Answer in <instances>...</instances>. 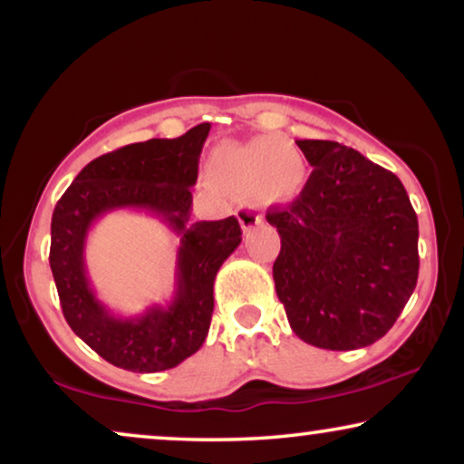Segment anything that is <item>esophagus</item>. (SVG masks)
Here are the masks:
<instances>
[{
    "label": "esophagus",
    "mask_w": 464,
    "mask_h": 464,
    "mask_svg": "<svg viewBox=\"0 0 464 464\" xmlns=\"http://www.w3.org/2000/svg\"><path fill=\"white\" fill-rule=\"evenodd\" d=\"M237 218L240 221V227H243L245 232L253 230V227H256L257 224H262V221H264V215L257 213L256 208H251V207H240L238 213H237Z\"/></svg>",
    "instance_id": "obj_1"
}]
</instances>
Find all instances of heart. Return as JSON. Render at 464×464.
Returning a JSON list of instances; mask_svg holds the SVG:
<instances>
[{
    "mask_svg": "<svg viewBox=\"0 0 464 464\" xmlns=\"http://www.w3.org/2000/svg\"><path fill=\"white\" fill-rule=\"evenodd\" d=\"M211 167L221 186L237 194H253L266 205L294 200L306 183L300 151L283 139L259 137L249 143L224 145L213 154Z\"/></svg>",
    "mask_w": 464,
    "mask_h": 464,
    "instance_id": "obj_1",
    "label": "heart"
}]
</instances>
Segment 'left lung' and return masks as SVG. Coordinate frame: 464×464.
Listing matches in <instances>:
<instances>
[{
  "instance_id": "left-lung-1",
  "label": "left lung",
  "mask_w": 464,
  "mask_h": 464,
  "mask_svg": "<svg viewBox=\"0 0 464 464\" xmlns=\"http://www.w3.org/2000/svg\"><path fill=\"white\" fill-rule=\"evenodd\" d=\"M313 173L287 207L272 276L297 338L327 351L370 346L395 325L418 281V218L397 175L357 150L302 139Z\"/></svg>"
}]
</instances>
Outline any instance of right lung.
Segmentation results:
<instances>
[{
  "label": "right lung",
  "mask_w": 464,
  "mask_h": 464,
  "mask_svg": "<svg viewBox=\"0 0 464 464\" xmlns=\"http://www.w3.org/2000/svg\"><path fill=\"white\" fill-rule=\"evenodd\" d=\"M211 124L177 139L124 145L88 162L56 202L50 226V268L63 314L94 353L129 372L170 370L198 351L213 314V283L240 245L238 219L192 221V186ZM137 208L156 214L180 237L176 295L139 317H116L96 300L85 276L83 246L101 214Z\"/></svg>",
  "instance_id": "obj_1"
}]
</instances>
